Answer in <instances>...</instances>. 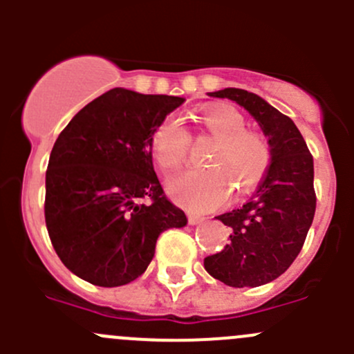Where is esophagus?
I'll return each mask as SVG.
<instances>
[{
	"label": "esophagus",
	"instance_id": "esophagus-1",
	"mask_svg": "<svg viewBox=\"0 0 354 354\" xmlns=\"http://www.w3.org/2000/svg\"><path fill=\"white\" fill-rule=\"evenodd\" d=\"M205 221V217H200V216H195V214H188V223L192 224V226H195V224H200Z\"/></svg>",
	"mask_w": 354,
	"mask_h": 354
}]
</instances>
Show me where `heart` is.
Instances as JSON below:
<instances>
[{
  "instance_id": "b5f03b06",
  "label": "heart",
  "mask_w": 354,
  "mask_h": 354,
  "mask_svg": "<svg viewBox=\"0 0 354 354\" xmlns=\"http://www.w3.org/2000/svg\"><path fill=\"white\" fill-rule=\"evenodd\" d=\"M203 128L217 142L207 169H188L167 181L169 194L195 210L223 205L231 194V183L240 194L259 185L270 164V147L262 135L246 130L245 118L236 109H205L200 114ZM192 133L183 121L167 116L151 135V151L164 171H174L190 154Z\"/></svg>"
}]
</instances>
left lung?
<instances>
[{
  "instance_id": "1",
  "label": "left lung",
  "mask_w": 354,
  "mask_h": 354,
  "mask_svg": "<svg viewBox=\"0 0 354 354\" xmlns=\"http://www.w3.org/2000/svg\"><path fill=\"white\" fill-rule=\"evenodd\" d=\"M210 95L243 106L269 138L272 157L257 194L240 209L216 217L231 227V241L205 257L203 267L227 286H262L286 272L312 226L313 157L291 118L253 92L230 87Z\"/></svg>"
}]
</instances>
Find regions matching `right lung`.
<instances>
[{
    "label": "right lung",
    "instance_id": "right-lung-1",
    "mask_svg": "<svg viewBox=\"0 0 354 354\" xmlns=\"http://www.w3.org/2000/svg\"><path fill=\"white\" fill-rule=\"evenodd\" d=\"M183 97L111 88L56 138L46 171L44 217L53 248L75 276L102 288L145 272L156 241L187 216L164 194L151 135Z\"/></svg>",
    "mask_w": 354,
    "mask_h": 354
}]
</instances>
